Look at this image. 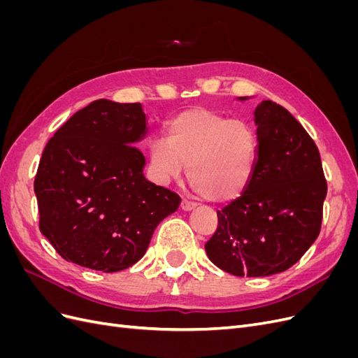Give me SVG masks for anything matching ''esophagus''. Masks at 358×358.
Wrapping results in <instances>:
<instances>
[{
  "label": "esophagus",
  "instance_id": "34e87169",
  "mask_svg": "<svg viewBox=\"0 0 358 358\" xmlns=\"http://www.w3.org/2000/svg\"><path fill=\"white\" fill-rule=\"evenodd\" d=\"M196 203L194 201H189V200H187V199H183L182 200V203H180V208L183 209V210H192V209H196Z\"/></svg>",
  "mask_w": 358,
  "mask_h": 358
}]
</instances>
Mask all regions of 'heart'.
I'll list each match as a JSON object with an SVG mask.
<instances>
[{"instance_id":"obj_1","label":"heart","mask_w":358,"mask_h":358,"mask_svg":"<svg viewBox=\"0 0 358 358\" xmlns=\"http://www.w3.org/2000/svg\"><path fill=\"white\" fill-rule=\"evenodd\" d=\"M255 129L245 121L209 109H194L173 119L167 138L149 146L150 166L159 182L178 180L188 167L192 188L209 201L241 197L252 179L257 159Z\"/></svg>"}]
</instances>
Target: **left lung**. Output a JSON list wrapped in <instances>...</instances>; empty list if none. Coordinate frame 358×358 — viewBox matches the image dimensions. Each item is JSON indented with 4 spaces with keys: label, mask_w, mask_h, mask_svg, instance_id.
I'll return each mask as SVG.
<instances>
[{
    "label": "left lung",
    "mask_w": 358,
    "mask_h": 358,
    "mask_svg": "<svg viewBox=\"0 0 358 358\" xmlns=\"http://www.w3.org/2000/svg\"><path fill=\"white\" fill-rule=\"evenodd\" d=\"M254 121L252 179L239 199L218 210V227L204 245L215 266L249 278L285 272L299 262L320 234L327 196L318 148L297 119L264 100Z\"/></svg>",
    "instance_id": "8db88e82"
}]
</instances>
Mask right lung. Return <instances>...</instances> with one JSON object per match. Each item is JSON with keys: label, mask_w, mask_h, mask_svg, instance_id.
I'll return each instance as SVG.
<instances>
[{"label": "right lung", "mask_w": 358, "mask_h": 358, "mask_svg": "<svg viewBox=\"0 0 358 358\" xmlns=\"http://www.w3.org/2000/svg\"><path fill=\"white\" fill-rule=\"evenodd\" d=\"M148 131L140 103L96 100L53 136L34 192L40 231L67 262L106 273L137 263L180 197L143 175L134 146Z\"/></svg>", "instance_id": "add662e5"}]
</instances>
